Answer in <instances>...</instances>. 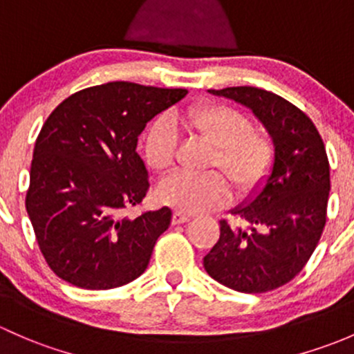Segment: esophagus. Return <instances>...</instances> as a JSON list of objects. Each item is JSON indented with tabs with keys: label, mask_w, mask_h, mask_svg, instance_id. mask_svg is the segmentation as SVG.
<instances>
[{
	"label": "esophagus",
	"mask_w": 354,
	"mask_h": 354,
	"mask_svg": "<svg viewBox=\"0 0 354 354\" xmlns=\"http://www.w3.org/2000/svg\"><path fill=\"white\" fill-rule=\"evenodd\" d=\"M189 214L182 213V211H174L172 214V223L174 225H180V223H185V221H189Z\"/></svg>",
	"instance_id": "34e87169"
}]
</instances>
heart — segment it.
<instances>
[{"label": "heart", "instance_id": "b5f03b06", "mask_svg": "<svg viewBox=\"0 0 354 354\" xmlns=\"http://www.w3.org/2000/svg\"><path fill=\"white\" fill-rule=\"evenodd\" d=\"M178 126L189 136L211 145L207 167L223 170L206 174L176 172L160 184L158 196L163 203L187 213H203L225 206L236 196L247 198L262 187L274 165V143L262 131L254 129L243 112L227 104H198L189 107L178 119L158 115L145 136L143 151L148 167L155 172H167L177 158ZM228 180L231 181L227 182Z\"/></svg>", "mask_w": 354, "mask_h": 354}]
</instances>
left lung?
<instances>
[{"mask_svg": "<svg viewBox=\"0 0 354 354\" xmlns=\"http://www.w3.org/2000/svg\"><path fill=\"white\" fill-rule=\"evenodd\" d=\"M252 109L274 143L264 189L233 209L243 225L220 221V239L206 254L207 274L240 293H266L290 283L315 250L327 220L329 160L315 124L304 111L256 86L209 90Z\"/></svg>", "mask_w": 354, "mask_h": 354, "instance_id": "1", "label": "left lung"}]
</instances>
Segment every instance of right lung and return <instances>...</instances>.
I'll return each instance as SVG.
<instances>
[{"label": "right lung", "instance_id": "add662e5", "mask_svg": "<svg viewBox=\"0 0 354 354\" xmlns=\"http://www.w3.org/2000/svg\"><path fill=\"white\" fill-rule=\"evenodd\" d=\"M185 95L112 82L80 90L50 112L35 141L25 207L54 274L85 290H112L143 274L172 211L121 216L150 189L138 136Z\"/></svg>", "mask_w": 354, "mask_h": 354}]
</instances>
